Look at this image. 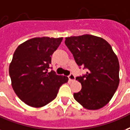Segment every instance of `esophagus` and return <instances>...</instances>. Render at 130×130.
Listing matches in <instances>:
<instances>
[{
	"mask_svg": "<svg viewBox=\"0 0 130 130\" xmlns=\"http://www.w3.org/2000/svg\"><path fill=\"white\" fill-rule=\"evenodd\" d=\"M68 78H69V80L70 81H74L75 80V76H74V74H72V73H71V74H69V76H68Z\"/></svg>",
	"mask_w": 130,
	"mask_h": 130,
	"instance_id": "esophagus-1",
	"label": "esophagus"
}]
</instances>
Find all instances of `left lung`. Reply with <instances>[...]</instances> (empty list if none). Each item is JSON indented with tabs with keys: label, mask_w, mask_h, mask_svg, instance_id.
Segmentation results:
<instances>
[{
	"label": "left lung",
	"mask_w": 130,
	"mask_h": 130,
	"mask_svg": "<svg viewBox=\"0 0 130 130\" xmlns=\"http://www.w3.org/2000/svg\"><path fill=\"white\" fill-rule=\"evenodd\" d=\"M77 65L87 70L76 77L82 89L74 99L88 110H98L109 102L119 84V63L110 45L101 37L84 35L65 41Z\"/></svg>",
	"instance_id": "left-lung-1"
}]
</instances>
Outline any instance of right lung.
<instances>
[{
	"mask_svg": "<svg viewBox=\"0 0 130 130\" xmlns=\"http://www.w3.org/2000/svg\"><path fill=\"white\" fill-rule=\"evenodd\" d=\"M62 40L63 37L32 38L15 51L9 65L11 85L18 97L30 106L39 108L49 104L68 81L67 76H58L53 70L47 73L51 56Z\"/></svg>",
	"mask_w": 130,
	"mask_h": 130,
	"instance_id": "1",
	"label": "right lung"
}]
</instances>
